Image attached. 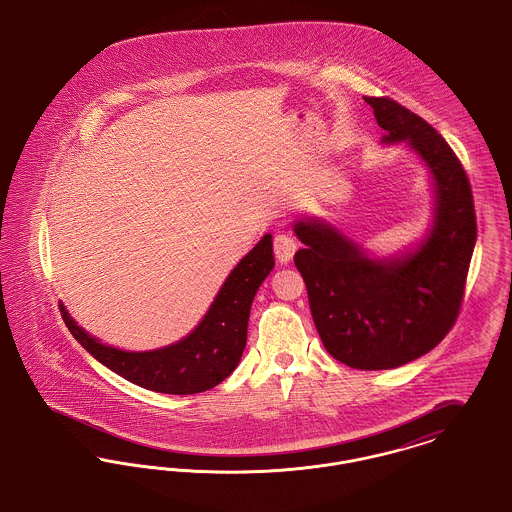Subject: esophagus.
Returning a JSON list of instances; mask_svg holds the SVG:
<instances>
[{"instance_id": "esophagus-1", "label": "esophagus", "mask_w": 512, "mask_h": 512, "mask_svg": "<svg viewBox=\"0 0 512 512\" xmlns=\"http://www.w3.org/2000/svg\"><path fill=\"white\" fill-rule=\"evenodd\" d=\"M273 252L281 264H287L293 260V254L296 252V239L291 233H277L273 239Z\"/></svg>"}]
</instances>
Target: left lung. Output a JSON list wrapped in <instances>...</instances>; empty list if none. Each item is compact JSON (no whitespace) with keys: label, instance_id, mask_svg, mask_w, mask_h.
Wrapping results in <instances>:
<instances>
[{"label":"left lung","instance_id":"left-lung-1","mask_svg":"<svg viewBox=\"0 0 512 512\" xmlns=\"http://www.w3.org/2000/svg\"><path fill=\"white\" fill-rule=\"evenodd\" d=\"M383 142L406 140L435 179L430 237L406 258L372 260L337 229L298 221L304 243L295 266L308 291L323 347L356 370H389L437 347L457 322L476 244V212L468 175L420 115L387 96H364Z\"/></svg>","mask_w":512,"mask_h":512}]
</instances>
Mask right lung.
<instances>
[{
    "label": "right lung",
    "instance_id": "1",
    "mask_svg": "<svg viewBox=\"0 0 512 512\" xmlns=\"http://www.w3.org/2000/svg\"><path fill=\"white\" fill-rule=\"evenodd\" d=\"M273 264L268 233L229 273L200 325L183 341L163 349L125 352L102 345L73 322L63 306L59 310L73 337L117 376L156 393L194 395L219 385L241 362L250 306Z\"/></svg>",
    "mask_w": 512,
    "mask_h": 512
}]
</instances>
